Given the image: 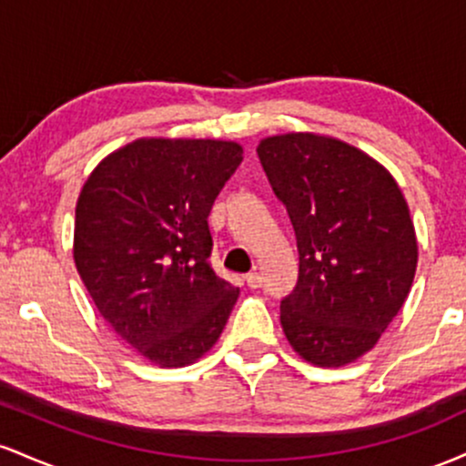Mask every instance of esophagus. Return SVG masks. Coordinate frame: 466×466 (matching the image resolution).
<instances>
[{
	"instance_id": "34e87169",
	"label": "esophagus",
	"mask_w": 466,
	"mask_h": 466,
	"mask_svg": "<svg viewBox=\"0 0 466 466\" xmlns=\"http://www.w3.org/2000/svg\"><path fill=\"white\" fill-rule=\"evenodd\" d=\"M245 282H248L249 289H258L263 285V278H260V274H256V271H251V274L245 276Z\"/></svg>"
}]
</instances>
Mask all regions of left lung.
Wrapping results in <instances>:
<instances>
[{
  "instance_id": "8db88e82",
  "label": "left lung",
  "mask_w": 466,
  "mask_h": 466,
  "mask_svg": "<svg viewBox=\"0 0 466 466\" xmlns=\"http://www.w3.org/2000/svg\"><path fill=\"white\" fill-rule=\"evenodd\" d=\"M291 218L300 271L280 302L289 344L315 366H344L379 341L414 280L408 203L392 175L346 142L313 133L256 148Z\"/></svg>"
}]
</instances>
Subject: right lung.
Returning a JSON list of instances; mask_svg holds the SVG:
<instances>
[{"instance_id":"right-lung-1","label":"right lung","mask_w":466,"mask_h":466,"mask_svg":"<svg viewBox=\"0 0 466 466\" xmlns=\"http://www.w3.org/2000/svg\"><path fill=\"white\" fill-rule=\"evenodd\" d=\"M240 162L237 142L137 140L80 190V280L111 329L162 368L210 350L238 298L210 265L208 217Z\"/></svg>"}]
</instances>
